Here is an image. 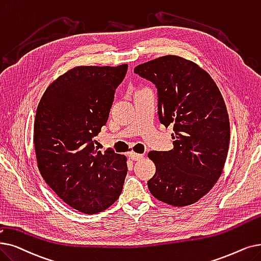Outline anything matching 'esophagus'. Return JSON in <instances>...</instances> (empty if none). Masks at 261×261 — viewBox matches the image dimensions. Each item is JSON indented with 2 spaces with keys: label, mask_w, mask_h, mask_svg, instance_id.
<instances>
[{
  "label": "esophagus",
  "mask_w": 261,
  "mask_h": 261,
  "mask_svg": "<svg viewBox=\"0 0 261 261\" xmlns=\"http://www.w3.org/2000/svg\"><path fill=\"white\" fill-rule=\"evenodd\" d=\"M129 155H130V158L132 159V160H134V161H139L144 156L142 153H135V152H130Z\"/></svg>",
  "instance_id": "obj_1"
}]
</instances>
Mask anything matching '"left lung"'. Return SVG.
Returning <instances> with one entry per match:
<instances>
[{
  "mask_svg": "<svg viewBox=\"0 0 261 261\" xmlns=\"http://www.w3.org/2000/svg\"><path fill=\"white\" fill-rule=\"evenodd\" d=\"M134 72L155 85L159 120L174 130L172 150L148 152L155 165L148 189L171 206L192 205L213 188L228 153L229 118L220 89L197 64L177 55L141 64Z\"/></svg>",
  "mask_w": 261,
  "mask_h": 261,
  "instance_id": "8db88e82",
  "label": "left lung"
}]
</instances>
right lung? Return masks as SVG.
Instances as JSON below:
<instances>
[{
  "instance_id": "obj_1",
  "label": "right lung",
  "mask_w": 261,
  "mask_h": 261,
  "mask_svg": "<svg viewBox=\"0 0 261 261\" xmlns=\"http://www.w3.org/2000/svg\"><path fill=\"white\" fill-rule=\"evenodd\" d=\"M128 65L77 66L42 95L34 123L38 169L63 201L85 214L114 203L127 175V158L98 150L94 138L108 121Z\"/></svg>"
}]
</instances>
